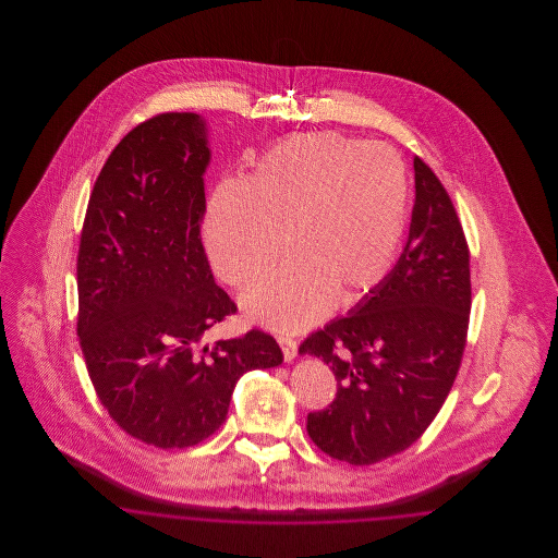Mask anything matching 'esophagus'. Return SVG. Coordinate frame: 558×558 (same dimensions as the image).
<instances>
[{
  "mask_svg": "<svg viewBox=\"0 0 558 558\" xmlns=\"http://www.w3.org/2000/svg\"><path fill=\"white\" fill-rule=\"evenodd\" d=\"M278 345L282 347V353H284V360H287V362H292V360L296 357V341L291 339L289 335H287V337L280 335V337H278Z\"/></svg>",
  "mask_w": 558,
  "mask_h": 558,
  "instance_id": "obj_1",
  "label": "esophagus"
}]
</instances>
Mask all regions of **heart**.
<instances>
[{
	"label": "heart",
	"mask_w": 558,
	"mask_h": 558,
	"mask_svg": "<svg viewBox=\"0 0 558 558\" xmlns=\"http://www.w3.org/2000/svg\"><path fill=\"white\" fill-rule=\"evenodd\" d=\"M410 198V171L396 148L303 133L276 144L242 184L217 187L203 240L217 276L246 287L278 262L289 236L294 255L242 294V310L292 332L318 322L337 292L347 301L387 274Z\"/></svg>",
	"instance_id": "obj_1"
}]
</instances>
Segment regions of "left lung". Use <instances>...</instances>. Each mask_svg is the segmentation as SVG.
<instances>
[{"instance_id": "1", "label": "left lung", "mask_w": 558, "mask_h": 558, "mask_svg": "<svg viewBox=\"0 0 558 558\" xmlns=\"http://www.w3.org/2000/svg\"><path fill=\"white\" fill-rule=\"evenodd\" d=\"M416 201L396 267L345 318L307 337L337 398L307 414L319 450L355 466L410 448L433 423L462 362L471 314V257L451 198L414 159Z\"/></svg>"}]
</instances>
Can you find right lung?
Returning <instances> with one entry per match:
<instances>
[{"mask_svg": "<svg viewBox=\"0 0 558 558\" xmlns=\"http://www.w3.org/2000/svg\"><path fill=\"white\" fill-rule=\"evenodd\" d=\"M209 162L201 114L140 123L105 162L81 232L77 335L89 378L117 425L162 450L207 439L240 376L284 360L262 330L201 347L236 314L201 242Z\"/></svg>", "mask_w": 558, "mask_h": 558, "instance_id": "right-lung-1", "label": "right lung"}]
</instances>
